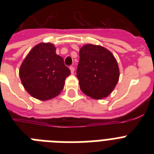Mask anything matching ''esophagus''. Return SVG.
Masks as SVG:
<instances>
[{
  "label": "esophagus",
  "mask_w": 154,
  "mask_h": 154,
  "mask_svg": "<svg viewBox=\"0 0 154 154\" xmlns=\"http://www.w3.org/2000/svg\"><path fill=\"white\" fill-rule=\"evenodd\" d=\"M69 69H70V71H71V73H72V74H73V73H74V71H75V68L73 67V66H70V67H69Z\"/></svg>",
  "instance_id": "obj_1"
}]
</instances>
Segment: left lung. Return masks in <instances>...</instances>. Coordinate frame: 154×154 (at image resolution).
Listing matches in <instances>:
<instances>
[{"instance_id": "left-lung-1", "label": "left lung", "mask_w": 154, "mask_h": 154, "mask_svg": "<svg viewBox=\"0 0 154 154\" xmlns=\"http://www.w3.org/2000/svg\"><path fill=\"white\" fill-rule=\"evenodd\" d=\"M77 78L82 92L94 99L107 97L119 78L117 61L101 45L87 44L80 48Z\"/></svg>"}]
</instances>
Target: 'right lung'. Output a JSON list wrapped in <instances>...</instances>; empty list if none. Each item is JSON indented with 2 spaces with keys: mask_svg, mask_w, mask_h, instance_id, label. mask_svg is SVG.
Here are the masks:
<instances>
[{
  "mask_svg": "<svg viewBox=\"0 0 154 154\" xmlns=\"http://www.w3.org/2000/svg\"><path fill=\"white\" fill-rule=\"evenodd\" d=\"M55 51L56 48L51 43H39L29 51L19 70L25 90L42 101L58 96L65 79L71 74L63 58Z\"/></svg>",
  "mask_w": 154,
  "mask_h": 154,
  "instance_id": "right-lung-1",
  "label": "right lung"
}]
</instances>
